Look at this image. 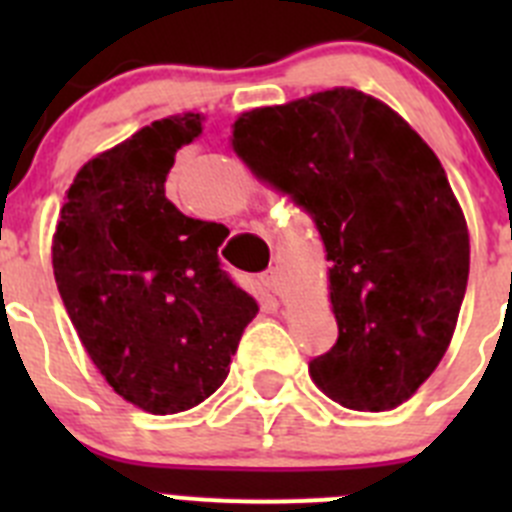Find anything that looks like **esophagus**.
<instances>
[{"mask_svg": "<svg viewBox=\"0 0 512 512\" xmlns=\"http://www.w3.org/2000/svg\"><path fill=\"white\" fill-rule=\"evenodd\" d=\"M259 282H261V287L266 289V292H279V274H277V269L264 271Z\"/></svg>", "mask_w": 512, "mask_h": 512, "instance_id": "obj_1", "label": "esophagus"}]
</instances>
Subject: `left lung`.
Here are the masks:
<instances>
[{
	"instance_id": "8db88e82",
	"label": "left lung",
	"mask_w": 512,
	"mask_h": 512,
	"mask_svg": "<svg viewBox=\"0 0 512 512\" xmlns=\"http://www.w3.org/2000/svg\"><path fill=\"white\" fill-rule=\"evenodd\" d=\"M235 156L312 217L338 341L310 377L348 410H392L436 372L469 279V230L431 146L390 104L333 87L233 122Z\"/></svg>"
}]
</instances>
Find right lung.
Returning <instances> with one entry per match:
<instances>
[{"label": "right lung", "instance_id": "right-lung-1", "mask_svg": "<svg viewBox=\"0 0 512 512\" xmlns=\"http://www.w3.org/2000/svg\"><path fill=\"white\" fill-rule=\"evenodd\" d=\"M205 115L156 120L81 166L53 233V277L89 359L135 408L174 415L225 382L259 302L217 259L225 225L166 200Z\"/></svg>", "mask_w": 512, "mask_h": 512}]
</instances>
